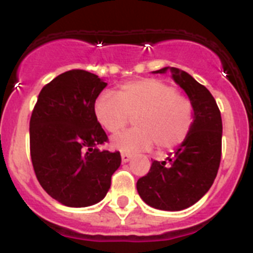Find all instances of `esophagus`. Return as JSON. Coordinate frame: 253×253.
<instances>
[{"label": "esophagus", "mask_w": 253, "mask_h": 253, "mask_svg": "<svg viewBox=\"0 0 253 253\" xmlns=\"http://www.w3.org/2000/svg\"><path fill=\"white\" fill-rule=\"evenodd\" d=\"M130 158H131V154H130V153H125V152H123V153H122V161H123V163L129 162V161H130Z\"/></svg>", "instance_id": "1"}]
</instances>
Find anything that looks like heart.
<instances>
[{"mask_svg":"<svg viewBox=\"0 0 253 253\" xmlns=\"http://www.w3.org/2000/svg\"><path fill=\"white\" fill-rule=\"evenodd\" d=\"M93 115L109 133L119 131L133 116L135 126L111 140L115 148L135 152L156 144L158 151L165 152L187 139L195 123V107L167 82L139 78L120 84L118 95L100 93L93 101Z\"/></svg>","mask_w":253,"mask_h":253,"instance_id":"obj_1","label":"heart"}]
</instances>
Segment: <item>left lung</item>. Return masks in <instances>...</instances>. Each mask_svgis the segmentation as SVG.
<instances>
[{
	"mask_svg": "<svg viewBox=\"0 0 253 253\" xmlns=\"http://www.w3.org/2000/svg\"><path fill=\"white\" fill-rule=\"evenodd\" d=\"M166 71L167 67L157 72ZM171 72L195 107V123L175 153L152 162L148 173L137 181V190L149 207L177 211L199 202L213 185L222 157L223 126L220 110L207 87L184 71L172 67Z\"/></svg>",
	"mask_w": 253,
	"mask_h": 253,
	"instance_id": "left-lung-1",
	"label": "left lung"
}]
</instances>
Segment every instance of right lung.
Returning a JSON list of instances; mask_svg holds the SVG:
<instances>
[{"label": "right lung", "instance_id": "obj_1", "mask_svg": "<svg viewBox=\"0 0 253 253\" xmlns=\"http://www.w3.org/2000/svg\"><path fill=\"white\" fill-rule=\"evenodd\" d=\"M106 82L71 69L42 88L30 118V156L35 176L60 204L99 203L122 163L120 152L100 151L109 140L93 115V101Z\"/></svg>", "mask_w": 253, "mask_h": 253}]
</instances>
